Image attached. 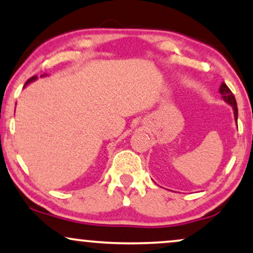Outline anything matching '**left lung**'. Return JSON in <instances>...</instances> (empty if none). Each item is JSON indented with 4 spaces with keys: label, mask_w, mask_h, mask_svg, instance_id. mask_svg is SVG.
Returning a JSON list of instances; mask_svg holds the SVG:
<instances>
[{
    "label": "left lung",
    "mask_w": 253,
    "mask_h": 253,
    "mask_svg": "<svg viewBox=\"0 0 253 253\" xmlns=\"http://www.w3.org/2000/svg\"><path fill=\"white\" fill-rule=\"evenodd\" d=\"M219 94L222 95V98L228 104H230L232 107V109H234V116H235V121L237 122V119H238V109H237V102H236V98L234 96V94L231 93V90L229 89L227 84L224 83H222L221 87H219Z\"/></svg>",
    "instance_id": "left-lung-1"
}]
</instances>
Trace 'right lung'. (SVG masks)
Here are the masks:
<instances>
[{
	"label": "right lung",
	"instance_id": "1",
	"mask_svg": "<svg viewBox=\"0 0 253 253\" xmlns=\"http://www.w3.org/2000/svg\"><path fill=\"white\" fill-rule=\"evenodd\" d=\"M41 77H47V74H42V75H41ZM37 79H38V77H37V75H35V77H32V78H30V79H29V80H28V81H26V83H25V84H24V88H25L26 86H28V84H31V83H32V81L37 80Z\"/></svg>",
	"mask_w": 253,
	"mask_h": 253
}]
</instances>
